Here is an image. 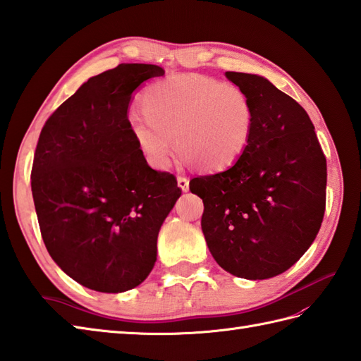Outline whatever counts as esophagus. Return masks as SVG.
<instances>
[{
  "label": "esophagus",
  "instance_id": "obj_1",
  "mask_svg": "<svg viewBox=\"0 0 361 361\" xmlns=\"http://www.w3.org/2000/svg\"><path fill=\"white\" fill-rule=\"evenodd\" d=\"M178 187L182 190V191H188V187H190V180L187 178H178Z\"/></svg>",
  "mask_w": 361,
  "mask_h": 361
}]
</instances>
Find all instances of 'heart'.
<instances>
[{
  "instance_id": "heart-1",
  "label": "heart",
  "mask_w": 361,
  "mask_h": 361,
  "mask_svg": "<svg viewBox=\"0 0 361 361\" xmlns=\"http://www.w3.org/2000/svg\"><path fill=\"white\" fill-rule=\"evenodd\" d=\"M142 111L128 131L154 170H166L178 153L202 171L235 165L250 143L253 106L239 86L204 75H174L143 92Z\"/></svg>"
}]
</instances>
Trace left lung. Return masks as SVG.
<instances>
[{"instance_id": "left-lung-1", "label": "left lung", "mask_w": 361, "mask_h": 361, "mask_svg": "<svg viewBox=\"0 0 361 361\" xmlns=\"http://www.w3.org/2000/svg\"><path fill=\"white\" fill-rule=\"evenodd\" d=\"M253 106L245 153L228 170L190 180L204 202L208 250L244 279L290 269L315 241L326 208L327 168L314 123L267 78L226 72Z\"/></svg>"}]
</instances>
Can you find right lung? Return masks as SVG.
I'll use <instances>...</instances> for the list:
<instances>
[{
    "label": "right lung",
    "mask_w": 361,
    "mask_h": 361,
    "mask_svg": "<svg viewBox=\"0 0 361 361\" xmlns=\"http://www.w3.org/2000/svg\"><path fill=\"white\" fill-rule=\"evenodd\" d=\"M164 74L156 65L122 63L91 77L39 134L30 185L44 245L68 276L95 292L145 281L159 230L182 195L128 131L133 92Z\"/></svg>",
    "instance_id": "obj_1"
}]
</instances>
